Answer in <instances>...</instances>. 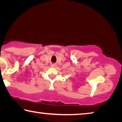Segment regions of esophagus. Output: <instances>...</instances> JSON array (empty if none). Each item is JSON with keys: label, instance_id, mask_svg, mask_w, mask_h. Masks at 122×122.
Segmentation results:
<instances>
[{"label": "esophagus", "instance_id": "esophagus-1", "mask_svg": "<svg viewBox=\"0 0 122 122\" xmlns=\"http://www.w3.org/2000/svg\"><path fill=\"white\" fill-rule=\"evenodd\" d=\"M51 67L52 68H55L56 67V65H54V64H52V65H51Z\"/></svg>", "mask_w": 122, "mask_h": 122}]
</instances>
